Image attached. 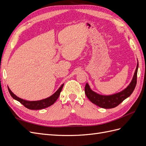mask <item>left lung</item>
I'll list each match as a JSON object with an SVG mask.
<instances>
[{"instance_id":"8db88e82","label":"left lung","mask_w":146,"mask_h":146,"mask_svg":"<svg viewBox=\"0 0 146 146\" xmlns=\"http://www.w3.org/2000/svg\"><path fill=\"white\" fill-rule=\"evenodd\" d=\"M138 69V61L137 63L136 68L133 77L129 85L122 91L111 95H102L92 91L89 84L86 83L85 92L87 98L92 103L103 108H113L117 107L118 105L127 99L132 94L134 91L137 80V72Z\"/></svg>"}]
</instances>
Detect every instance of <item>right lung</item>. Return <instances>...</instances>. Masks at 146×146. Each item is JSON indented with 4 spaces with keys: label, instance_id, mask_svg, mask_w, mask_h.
Masks as SVG:
<instances>
[{
    "label": "right lung",
    "instance_id": "add662e5",
    "mask_svg": "<svg viewBox=\"0 0 146 146\" xmlns=\"http://www.w3.org/2000/svg\"><path fill=\"white\" fill-rule=\"evenodd\" d=\"M63 85L64 83L61 85V86L58 88V90H57L54 94H52L50 97H48V98L36 101H28L24 100L23 99H21L13 93L8 87V89L12 98L16 100L17 101L23 104L25 107L30 110H41L50 107V106H51L55 102L56 100L58 98V97L60 94V92L61 90H62Z\"/></svg>",
    "mask_w": 146,
    "mask_h": 146
}]
</instances>
